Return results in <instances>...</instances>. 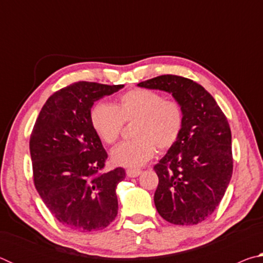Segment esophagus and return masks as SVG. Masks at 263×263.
Masks as SVG:
<instances>
[{"label": "esophagus", "instance_id": "1", "mask_svg": "<svg viewBox=\"0 0 263 263\" xmlns=\"http://www.w3.org/2000/svg\"><path fill=\"white\" fill-rule=\"evenodd\" d=\"M140 174H141L140 169H132V168H130V169H127V171H126V175L128 177H137V176H139Z\"/></svg>", "mask_w": 263, "mask_h": 263}]
</instances>
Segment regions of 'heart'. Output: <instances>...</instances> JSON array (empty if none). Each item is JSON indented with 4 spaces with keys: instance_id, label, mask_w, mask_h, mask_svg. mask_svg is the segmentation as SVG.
Wrapping results in <instances>:
<instances>
[{
    "instance_id": "obj_1",
    "label": "heart",
    "mask_w": 263,
    "mask_h": 263,
    "mask_svg": "<svg viewBox=\"0 0 263 263\" xmlns=\"http://www.w3.org/2000/svg\"><path fill=\"white\" fill-rule=\"evenodd\" d=\"M90 125L105 145L121 137L124 123L131 124L135 139L124 141L111 153L115 164L136 168L160 152L172 148L183 130L184 112L179 101L164 99L158 91L136 88L124 92L114 105L100 102L89 115Z\"/></svg>"
}]
</instances>
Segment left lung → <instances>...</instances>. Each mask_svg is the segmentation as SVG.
<instances>
[{
    "label": "left lung",
    "instance_id": "1",
    "mask_svg": "<svg viewBox=\"0 0 263 263\" xmlns=\"http://www.w3.org/2000/svg\"><path fill=\"white\" fill-rule=\"evenodd\" d=\"M138 86L172 92L184 112L179 140L154 166L159 177L155 208L172 224L202 222L219 205L232 176L228 118L210 92L190 79L167 74Z\"/></svg>",
    "mask_w": 263,
    "mask_h": 263
}]
</instances>
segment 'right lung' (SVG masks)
Returning <instances> with one entry per match:
<instances>
[{"instance_id": "add662e5", "label": "right lung", "mask_w": 263, "mask_h": 263, "mask_svg": "<svg viewBox=\"0 0 263 263\" xmlns=\"http://www.w3.org/2000/svg\"><path fill=\"white\" fill-rule=\"evenodd\" d=\"M79 81L48 97L30 136L33 183L57 220L79 232L108 226L118 211L117 167L104 173L108 153L90 125L91 106L122 89Z\"/></svg>"}]
</instances>
